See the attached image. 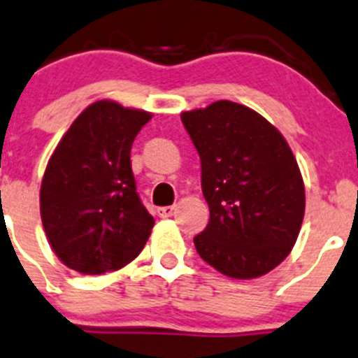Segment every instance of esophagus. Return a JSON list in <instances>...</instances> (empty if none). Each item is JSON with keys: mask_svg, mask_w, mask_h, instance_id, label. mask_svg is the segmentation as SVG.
Segmentation results:
<instances>
[{"mask_svg": "<svg viewBox=\"0 0 358 358\" xmlns=\"http://www.w3.org/2000/svg\"><path fill=\"white\" fill-rule=\"evenodd\" d=\"M173 210H176V207L166 206V207H159V209L156 210V214H158L159 217H170V216H172Z\"/></svg>", "mask_w": 358, "mask_h": 358, "instance_id": "obj_1", "label": "esophagus"}]
</instances>
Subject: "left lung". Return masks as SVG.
Returning a JSON list of instances; mask_svg holds the SVG:
<instances>
[{"instance_id": "obj_1", "label": "left lung", "mask_w": 358, "mask_h": 358, "mask_svg": "<svg viewBox=\"0 0 358 358\" xmlns=\"http://www.w3.org/2000/svg\"><path fill=\"white\" fill-rule=\"evenodd\" d=\"M202 165L209 223L193 239L221 274L253 279L290 255L306 209L301 169L281 131L246 105L220 100L182 112Z\"/></svg>"}]
</instances>
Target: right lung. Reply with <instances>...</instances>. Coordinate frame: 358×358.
<instances>
[{"instance_id": "add662e5", "label": "right lung", "mask_w": 358, "mask_h": 358, "mask_svg": "<svg viewBox=\"0 0 358 358\" xmlns=\"http://www.w3.org/2000/svg\"><path fill=\"white\" fill-rule=\"evenodd\" d=\"M151 112L98 100L71 122L40 188L47 241L80 274L117 271L138 257L155 227L135 188L130 151Z\"/></svg>"}]
</instances>
